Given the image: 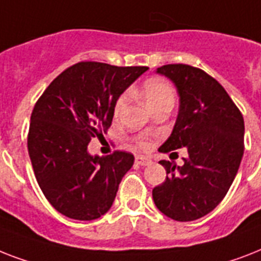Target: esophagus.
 <instances>
[{
  "label": "esophagus",
  "mask_w": 261,
  "mask_h": 261,
  "mask_svg": "<svg viewBox=\"0 0 261 261\" xmlns=\"http://www.w3.org/2000/svg\"><path fill=\"white\" fill-rule=\"evenodd\" d=\"M136 164H139V166H149L151 160L145 158V156H136Z\"/></svg>",
  "instance_id": "esophagus-1"
}]
</instances>
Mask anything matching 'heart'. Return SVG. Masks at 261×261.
Here are the masks:
<instances>
[{
    "mask_svg": "<svg viewBox=\"0 0 261 261\" xmlns=\"http://www.w3.org/2000/svg\"><path fill=\"white\" fill-rule=\"evenodd\" d=\"M143 97L147 102L148 108L151 109L153 106L163 103L167 101H172L175 99L174 89L170 83L163 79H148L147 82H144L143 85ZM128 102V94L124 93L117 98L116 105H114V116H118L121 113V110L124 109L125 105ZM139 145L143 148L147 147L145 141H139Z\"/></svg>",
    "mask_w": 261,
    "mask_h": 261,
    "instance_id": "heart-1",
    "label": "heart"
}]
</instances>
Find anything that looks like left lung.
<instances>
[{
  "mask_svg": "<svg viewBox=\"0 0 261 261\" xmlns=\"http://www.w3.org/2000/svg\"><path fill=\"white\" fill-rule=\"evenodd\" d=\"M171 79L179 94V113L171 136L159 148H187L183 166L162 160L167 171L152 190L156 207L186 222L209 214L232 186L244 153V118L232 98L213 76L189 64L156 70Z\"/></svg>",
  "mask_w": 261,
  "mask_h": 261,
  "instance_id": "1",
  "label": "left lung"
}]
</instances>
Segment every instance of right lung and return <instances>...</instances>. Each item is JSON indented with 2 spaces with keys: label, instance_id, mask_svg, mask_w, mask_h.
Returning a JSON list of instances; mask_svg holds the SVG:
<instances>
[{
  "label": "right lung",
  "instance_id": "1",
  "mask_svg": "<svg viewBox=\"0 0 261 261\" xmlns=\"http://www.w3.org/2000/svg\"><path fill=\"white\" fill-rule=\"evenodd\" d=\"M147 70L79 62L37 99L29 125V158L41 191L63 216L91 221L113 205L135 156L124 151L91 156L87 145L91 137L103 136L117 98Z\"/></svg>",
  "mask_w": 261,
  "mask_h": 261
}]
</instances>
